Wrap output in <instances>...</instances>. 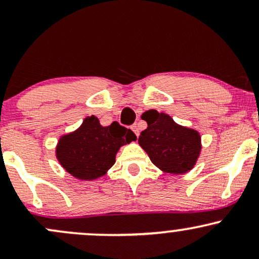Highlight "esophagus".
<instances>
[{
  "mask_svg": "<svg viewBox=\"0 0 259 259\" xmlns=\"http://www.w3.org/2000/svg\"><path fill=\"white\" fill-rule=\"evenodd\" d=\"M132 130L134 132V134H135L136 136H139V127L136 126V125H133L132 126Z\"/></svg>",
  "mask_w": 259,
  "mask_h": 259,
  "instance_id": "obj_1",
  "label": "esophagus"
}]
</instances>
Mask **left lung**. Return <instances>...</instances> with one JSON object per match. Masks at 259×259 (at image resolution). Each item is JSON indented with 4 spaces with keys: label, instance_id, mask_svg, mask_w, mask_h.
<instances>
[{
    "label": "left lung",
    "instance_id": "obj_1",
    "mask_svg": "<svg viewBox=\"0 0 259 259\" xmlns=\"http://www.w3.org/2000/svg\"><path fill=\"white\" fill-rule=\"evenodd\" d=\"M141 118L147 121V129L140 134L139 145L157 168L180 175L195 167L202 148L197 130L180 125L169 114L154 109Z\"/></svg>",
    "mask_w": 259,
    "mask_h": 259
}]
</instances>
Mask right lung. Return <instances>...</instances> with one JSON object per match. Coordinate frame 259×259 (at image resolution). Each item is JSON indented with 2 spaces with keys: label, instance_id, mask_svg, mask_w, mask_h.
<instances>
[{
  "label": "right lung",
  "instance_id": "1",
  "mask_svg": "<svg viewBox=\"0 0 259 259\" xmlns=\"http://www.w3.org/2000/svg\"><path fill=\"white\" fill-rule=\"evenodd\" d=\"M135 140V134L117 121L102 126L99 118L91 115L78 129L59 138L56 158L72 177L95 180L111 169L119 148Z\"/></svg>",
  "mask_w": 259,
  "mask_h": 259
}]
</instances>
